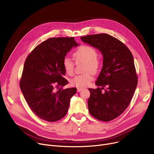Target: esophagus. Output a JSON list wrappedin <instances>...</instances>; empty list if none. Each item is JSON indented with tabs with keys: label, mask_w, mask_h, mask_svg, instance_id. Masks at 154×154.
I'll return each mask as SVG.
<instances>
[{
	"label": "esophagus",
	"mask_w": 154,
	"mask_h": 154,
	"mask_svg": "<svg viewBox=\"0 0 154 154\" xmlns=\"http://www.w3.org/2000/svg\"><path fill=\"white\" fill-rule=\"evenodd\" d=\"M82 88H77V91L78 92H79V91H80L81 90H82Z\"/></svg>",
	"instance_id": "1"
}]
</instances>
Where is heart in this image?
<instances>
[{
	"label": "heart",
	"instance_id": "b5f03b06",
	"mask_svg": "<svg viewBox=\"0 0 154 154\" xmlns=\"http://www.w3.org/2000/svg\"><path fill=\"white\" fill-rule=\"evenodd\" d=\"M77 63H85L84 72L85 74L78 75L70 81L71 85L79 88L88 86L93 79L91 74H95L98 70L101 61L97 57V50L91 46L82 45L77 48L73 54ZM74 63L69 57H65L63 60V66L66 73L72 75L74 70Z\"/></svg>",
	"mask_w": 154,
	"mask_h": 154
}]
</instances>
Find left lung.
<instances>
[{"instance_id":"left-lung-1","label":"left lung","mask_w":154,"mask_h":154,"mask_svg":"<svg viewBox=\"0 0 154 154\" xmlns=\"http://www.w3.org/2000/svg\"><path fill=\"white\" fill-rule=\"evenodd\" d=\"M80 38L100 51L103 57V67L95 83L103 88H88L89 112L100 121H111L126 110L134 95L138 81L134 58L123 43L109 35L100 33Z\"/></svg>"}]
</instances>
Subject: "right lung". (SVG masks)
<instances>
[{
    "label": "right lung",
    "mask_w": 154,
    "mask_h": 154,
    "mask_svg": "<svg viewBox=\"0 0 154 154\" xmlns=\"http://www.w3.org/2000/svg\"><path fill=\"white\" fill-rule=\"evenodd\" d=\"M77 46L74 37L50 38L27 56L20 87L29 108L40 119L54 122L66 116L77 88H63L68 84L63 77V60Z\"/></svg>",
    "instance_id": "add662e5"
}]
</instances>
